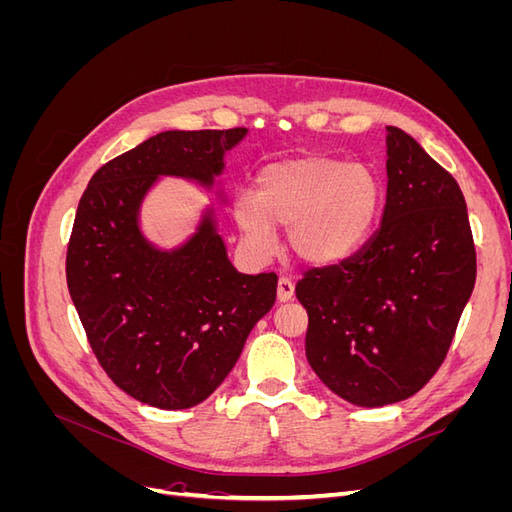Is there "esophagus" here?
<instances>
[{"instance_id": "obj_1", "label": "esophagus", "mask_w": 512, "mask_h": 512, "mask_svg": "<svg viewBox=\"0 0 512 512\" xmlns=\"http://www.w3.org/2000/svg\"><path fill=\"white\" fill-rule=\"evenodd\" d=\"M294 294V282L288 275H280V282H277V299L280 301H290Z\"/></svg>"}]
</instances>
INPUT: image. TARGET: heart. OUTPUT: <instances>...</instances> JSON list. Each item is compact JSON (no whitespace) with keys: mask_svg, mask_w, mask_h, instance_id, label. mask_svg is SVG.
I'll return each mask as SVG.
<instances>
[{"mask_svg":"<svg viewBox=\"0 0 512 512\" xmlns=\"http://www.w3.org/2000/svg\"><path fill=\"white\" fill-rule=\"evenodd\" d=\"M382 198V179L369 164L307 153L262 168L258 192L235 196V220L260 254L271 252L277 226H288L294 254L331 265L369 239Z\"/></svg>","mask_w":512,"mask_h":512,"instance_id":"heart-1","label":"heart"}]
</instances>
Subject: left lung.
I'll return each mask as SVG.
<instances>
[{
	"label": "left lung",
	"mask_w": 512,
	"mask_h": 512,
	"mask_svg": "<svg viewBox=\"0 0 512 512\" xmlns=\"http://www.w3.org/2000/svg\"><path fill=\"white\" fill-rule=\"evenodd\" d=\"M386 132L389 183L376 235L297 284L309 365L335 395L365 408L408 399L433 378L476 282L459 183L410 134Z\"/></svg>",
	"instance_id": "left-lung-1"
}]
</instances>
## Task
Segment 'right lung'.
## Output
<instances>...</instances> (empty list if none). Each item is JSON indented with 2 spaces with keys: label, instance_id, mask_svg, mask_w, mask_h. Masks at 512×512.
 I'll return each mask as SVG.
<instances>
[{
  "label": "right lung",
  "instance_id": "1",
  "mask_svg": "<svg viewBox=\"0 0 512 512\" xmlns=\"http://www.w3.org/2000/svg\"><path fill=\"white\" fill-rule=\"evenodd\" d=\"M168 130L100 166L81 196L66 277L87 342L121 391L162 410L205 401L275 303L277 275L230 265L211 218L175 252L151 247L138 207L158 175L211 185L245 136Z\"/></svg>",
  "mask_w": 512,
  "mask_h": 512
}]
</instances>
